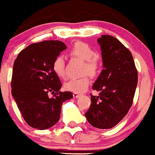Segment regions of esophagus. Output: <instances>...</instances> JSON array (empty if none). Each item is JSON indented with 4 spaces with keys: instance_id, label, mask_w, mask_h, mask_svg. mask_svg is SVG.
<instances>
[{
    "instance_id": "1",
    "label": "esophagus",
    "mask_w": 155,
    "mask_h": 155,
    "mask_svg": "<svg viewBox=\"0 0 155 155\" xmlns=\"http://www.w3.org/2000/svg\"><path fill=\"white\" fill-rule=\"evenodd\" d=\"M73 97L74 98H78V97H81V94H77V93H74L73 94Z\"/></svg>"
}]
</instances>
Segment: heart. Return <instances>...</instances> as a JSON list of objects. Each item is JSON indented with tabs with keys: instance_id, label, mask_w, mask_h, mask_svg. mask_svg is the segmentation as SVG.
Instances as JSON below:
<instances>
[{
	"instance_id": "obj_1",
	"label": "heart",
	"mask_w": 155,
	"mask_h": 155,
	"mask_svg": "<svg viewBox=\"0 0 155 155\" xmlns=\"http://www.w3.org/2000/svg\"><path fill=\"white\" fill-rule=\"evenodd\" d=\"M71 54L86 61L85 71L94 74L99 68V60L97 52L89 45L84 42H77L71 49ZM53 71L60 78H65V61L62 55H58L54 58L52 64ZM90 84V79L87 76L80 78H71L64 84V88L73 93H82L87 88Z\"/></svg>"
}]
</instances>
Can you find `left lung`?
I'll return each mask as SVG.
<instances>
[{
  "label": "left lung",
  "mask_w": 155,
  "mask_h": 155,
  "mask_svg": "<svg viewBox=\"0 0 155 155\" xmlns=\"http://www.w3.org/2000/svg\"><path fill=\"white\" fill-rule=\"evenodd\" d=\"M97 42L104 68L92 88L100 94L91 95V107L85 116L94 127L109 129L116 126L130 109L138 72L132 53L116 38L104 35Z\"/></svg>",
  "instance_id": "8db88e82"
}]
</instances>
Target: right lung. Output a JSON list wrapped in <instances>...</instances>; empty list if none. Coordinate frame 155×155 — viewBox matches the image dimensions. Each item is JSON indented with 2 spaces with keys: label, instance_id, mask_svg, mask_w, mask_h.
I'll return each mask as SVG.
<instances>
[{
  "label": "right lung",
  "instance_id": "1",
  "mask_svg": "<svg viewBox=\"0 0 155 155\" xmlns=\"http://www.w3.org/2000/svg\"><path fill=\"white\" fill-rule=\"evenodd\" d=\"M66 48L61 41H42L22 50L14 61L11 94L31 127L45 130L56 124L63 103L73 98L70 91H60L61 83L52 68L54 58Z\"/></svg>",
  "mask_w": 155,
  "mask_h": 155
}]
</instances>
